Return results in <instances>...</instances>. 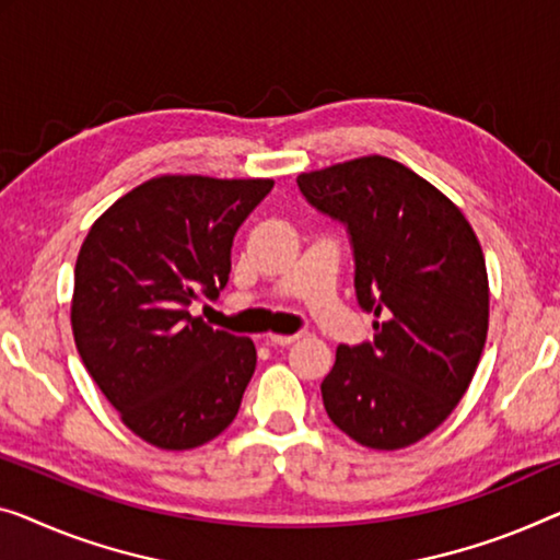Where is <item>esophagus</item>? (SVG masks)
<instances>
[{
  "label": "esophagus",
  "mask_w": 560,
  "mask_h": 560,
  "mask_svg": "<svg viewBox=\"0 0 560 560\" xmlns=\"http://www.w3.org/2000/svg\"><path fill=\"white\" fill-rule=\"evenodd\" d=\"M302 337V334H269V345L273 347H289Z\"/></svg>",
  "instance_id": "1"
}]
</instances>
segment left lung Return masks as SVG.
Here are the masks:
<instances>
[{
    "label": "left lung",
    "instance_id": "1",
    "mask_svg": "<svg viewBox=\"0 0 560 560\" xmlns=\"http://www.w3.org/2000/svg\"><path fill=\"white\" fill-rule=\"evenodd\" d=\"M296 183L308 203L347 223L357 299L382 316L370 345L337 347L324 410L364 447L415 445L455 410L486 347L480 241L442 190L385 155L299 173Z\"/></svg>",
    "mask_w": 560,
    "mask_h": 560
}]
</instances>
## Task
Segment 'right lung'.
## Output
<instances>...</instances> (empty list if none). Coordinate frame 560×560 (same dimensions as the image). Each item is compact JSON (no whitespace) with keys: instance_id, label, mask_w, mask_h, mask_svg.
Returning <instances> with one entry per match:
<instances>
[{"instance_id":"add662e5","label":"right lung","mask_w":560,"mask_h":560,"mask_svg":"<svg viewBox=\"0 0 560 560\" xmlns=\"http://www.w3.org/2000/svg\"><path fill=\"white\" fill-rule=\"evenodd\" d=\"M271 188V178L155 175L82 241L74 345L125 428L150 445L200 447L238 412L254 341L208 327L188 306L226 287L233 236Z\"/></svg>"}]
</instances>
